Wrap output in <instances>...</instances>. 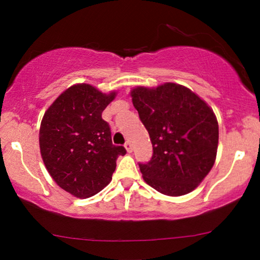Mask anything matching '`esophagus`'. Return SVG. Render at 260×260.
I'll return each mask as SVG.
<instances>
[{
	"instance_id": "1",
	"label": "esophagus",
	"mask_w": 260,
	"mask_h": 260,
	"mask_svg": "<svg viewBox=\"0 0 260 260\" xmlns=\"http://www.w3.org/2000/svg\"><path fill=\"white\" fill-rule=\"evenodd\" d=\"M124 147H125V149H126V151H127V152H131V151H133V144H131L129 141H127L126 143L124 144Z\"/></svg>"
}]
</instances>
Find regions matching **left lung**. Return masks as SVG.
<instances>
[{"mask_svg":"<svg viewBox=\"0 0 260 260\" xmlns=\"http://www.w3.org/2000/svg\"><path fill=\"white\" fill-rule=\"evenodd\" d=\"M130 95L154 150L150 161L140 165L143 180L168 197L193 191L216 158L219 125L212 108L176 83L136 86Z\"/></svg>","mask_w":260,"mask_h":260,"instance_id":"obj_1","label":"left lung"}]
</instances>
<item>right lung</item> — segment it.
<instances>
[{"mask_svg": "<svg viewBox=\"0 0 260 260\" xmlns=\"http://www.w3.org/2000/svg\"><path fill=\"white\" fill-rule=\"evenodd\" d=\"M117 91H99L91 84L66 88L42 117L39 145L44 165L60 188L79 199L99 193L111 182L116 159L124 147L112 144L102 118Z\"/></svg>", "mask_w": 260, "mask_h": 260, "instance_id": "right-lung-1", "label": "right lung"}]
</instances>
